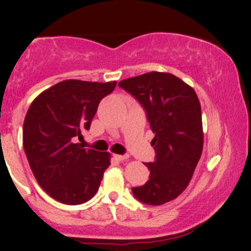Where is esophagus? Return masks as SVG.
Returning <instances> with one entry per match:
<instances>
[{"label":"esophagus","mask_w":251,"mask_h":251,"mask_svg":"<svg viewBox=\"0 0 251 251\" xmlns=\"http://www.w3.org/2000/svg\"><path fill=\"white\" fill-rule=\"evenodd\" d=\"M114 158H116L117 160H120V162H123V160L127 159L128 155L127 154H114Z\"/></svg>","instance_id":"esophagus-1"}]
</instances>
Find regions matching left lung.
<instances>
[{"label": "left lung", "instance_id": "8db88e82", "mask_svg": "<svg viewBox=\"0 0 251 251\" xmlns=\"http://www.w3.org/2000/svg\"><path fill=\"white\" fill-rule=\"evenodd\" d=\"M119 86L140 102L154 133L155 159L145 164L150 179L132 192L143 203L162 205L188 188L201 155L200 100L191 86L171 73L150 72L122 80Z\"/></svg>", "mask_w": 251, "mask_h": 251}]
</instances>
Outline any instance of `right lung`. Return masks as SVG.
Instances as JSON below:
<instances>
[{
  "label": "right lung",
  "mask_w": 251,
  "mask_h": 251,
  "mask_svg": "<svg viewBox=\"0 0 251 251\" xmlns=\"http://www.w3.org/2000/svg\"><path fill=\"white\" fill-rule=\"evenodd\" d=\"M117 81L65 80L39 94L24 123V149L39 185L68 205L87 201L97 194L111 154L83 149L77 139L89 129L100 100Z\"/></svg>",
  "instance_id": "right-lung-1"
}]
</instances>
